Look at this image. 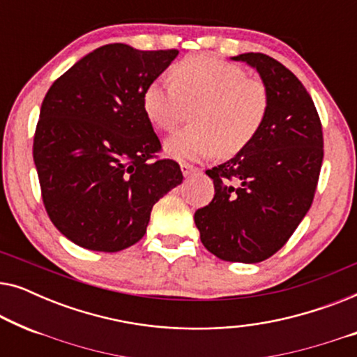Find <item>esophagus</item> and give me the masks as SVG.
<instances>
[{"instance_id": "1", "label": "esophagus", "mask_w": 357, "mask_h": 357, "mask_svg": "<svg viewBox=\"0 0 357 357\" xmlns=\"http://www.w3.org/2000/svg\"><path fill=\"white\" fill-rule=\"evenodd\" d=\"M180 169H182V174L185 175V177H188V175H193V174L199 172V169H198V167H195V165H192V164H187V162H182V164H180Z\"/></svg>"}]
</instances>
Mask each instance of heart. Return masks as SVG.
I'll use <instances>...</instances> for the list:
<instances>
[{"mask_svg":"<svg viewBox=\"0 0 357 357\" xmlns=\"http://www.w3.org/2000/svg\"><path fill=\"white\" fill-rule=\"evenodd\" d=\"M266 82L236 63L193 55L175 63L170 81L155 79L143 92V110L159 130L172 131L193 107L192 126L167 139L172 158H232L248 148L270 114Z\"/></svg>","mask_w":357,"mask_h":357,"instance_id":"obj_1","label":"heart"}]
</instances>
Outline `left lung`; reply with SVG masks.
I'll use <instances>...</instances> for the list:
<instances>
[{
	"instance_id": "left-lung-1",
	"label": "left lung",
	"mask_w": 357,
	"mask_h": 357,
	"mask_svg": "<svg viewBox=\"0 0 357 357\" xmlns=\"http://www.w3.org/2000/svg\"><path fill=\"white\" fill-rule=\"evenodd\" d=\"M234 60L257 68L271 96L253 143L208 169L214 198L195 224L209 252L224 261L258 263L280 250L314 202L324 160V131L314 100L292 71L265 53Z\"/></svg>"
}]
</instances>
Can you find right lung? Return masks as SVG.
<instances>
[{
	"label": "right lung",
	"mask_w": 357,
	"mask_h": 357,
	"mask_svg": "<svg viewBox=\"0 0 357 357\" xmlns=\"http://www.w3.org/2000/svg\"><path fill=\"white\" fill-rule=\"evenodd\" d=\"M178 50L110 43L50 86L33 135V162L50 221L76 245L119 252L146 234L151 209L183 175L159 158L143 92Z\"/></svg>",
	"instance_id": "add662e5"
}]
</instances>
